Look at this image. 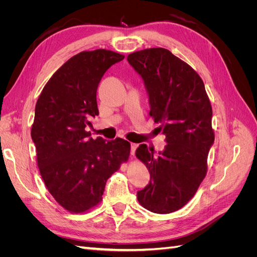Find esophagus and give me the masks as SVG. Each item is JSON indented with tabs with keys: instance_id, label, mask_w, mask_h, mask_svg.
I'll list each match as a JSON object with an SVG mask.
<instances>
[{
	"instance_id": "1",
	"label": "esophagus",
	"mask_w": 257,
	"mask_h": 257,
	"mask_svg": "<svg viewBox=\"0 0 257 257\" xmlns=\"http://www.w3.org/2000/svg\"><path fill=\"white\" fill-rule=\"evenodd\" d=\"M136 148H137V145H136V144H133V143L131 144V155H132V157H134Z\"/></svg>"
}]
</instances>
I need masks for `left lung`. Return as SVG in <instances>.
<instances>
[{"instance_id": "obj_1", "label": "left lung", "mask_w": 257, "mask_h": 257, "mask_svg": "<svg viewBox=\"0 0 257 257\" xmlns=\"http://www.w3.org/2000/svg\"><path fill=\"white\" fill-rule=\"evenodd\" d=\"M149 95V114L166 136L158 153L143 144L136 157L147 166L150 182L137 192L143 207L154 213L182 208L196 193L207 173L214 142L212 108L199 75L165 48H150L127 56Z\"/></svg>"}]
</instances>
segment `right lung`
Wrapping results in <instances>:
<instances>
[{"mask_svg": "<svg viewBox=\"0 0 257 257\" xmlns=\"http://www.w3.org/2000/svg\"><path fill=\"white\" fill-rule=\"evenodd\" d=\"M123 59L106 49L76 54L52 75L37 99L31 131L37 165L49 193L69 212L96 206L108 178L130 157L128 142L93 139L85 131L98 115L100 79Z\"/></svg>", "mask_w": 257, "mask_h": 257, "instance_id": "obj_1", "label": "right lung"}]
</instances>
